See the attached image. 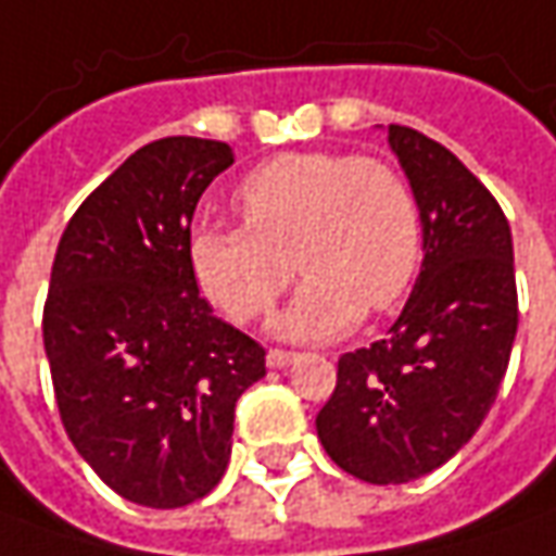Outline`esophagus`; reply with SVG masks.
Listing matches in <instances>:
<instances>
[{
	"mask_svg": "<svg viewBox=\"0 0 556 556\" xmlns=\"http://www.w3.org/2000/svg\"><path fill=\"white\" fill-rule=\"evenodd\" d=\"M295 359H298L295 351H277V348H274V351H267V366H270V369H286V366H292Z\"/></svg>",
	"mask_w": 556,
	"mask_h": 556,
	"instance_id": "obj_1",
	"label": "esophagus"
}]
</instances>
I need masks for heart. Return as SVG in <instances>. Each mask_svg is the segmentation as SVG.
<instances>
[{"label": "heart", "instance_id": "b5f03b06", "mask_svg": "<svg viewBox=\"0 0 556 556\" xmlns=\"http://www.w3.org/2000/svg\"><path fill=\"white\" fill-rule=\"evenodd\" d=\"M237 205L245 227L202 224L187 242L202 295L237 323L267 314L298 267L307 279L274 329L329 341L348 336L366 307L391 311L418 274L421 208L384 160L286 153L242 178Z\"/></svg>", "mask_w": 556, "mask_h": 556}]
</instances>
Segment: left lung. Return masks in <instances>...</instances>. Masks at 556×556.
<instances>
[{
  "instance_id": "obj_1",
  "label": "left lung",
  "mask_w": 556,
  "mask_h": 556,
  "mask_svg": "<svg viewBox=\"0 0 556 556\" xmlns=\"http://www.w3.org/2000/svg\"><path fill=\"white\" fill-rule=\"evenodd\" d=\"M388 141L421 208V274L391 332L338 359L336 391L316 415L329 458L378 486L418 480L468 443L517 336L502 205L428 135L391 125Z\"/></svg>"
}]
</instances>
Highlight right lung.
Returning <instances> with one entry per match:
<instances>
[{"instance_id":"add662e5","label":"right lung","mask_w":556,"mask_h":556,"mask_svg":"<svg viewBox=\"0 0 556 556\" xmlns=\"http://www.w3.org/2000/svg\"><path fill=\"white\" fill-rule=\"evenodd\" d=\"M233 150L163 138L135 150L70 218L42 338L76 452L144 507L208 495L230 462L233 412L264 348L212 314L190 270V220Z\"/></svg>"}]
</instances>
